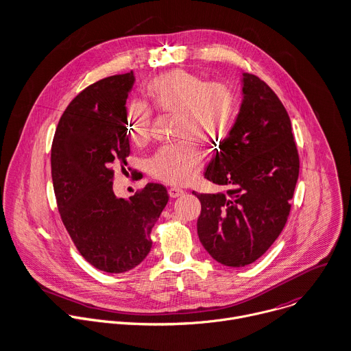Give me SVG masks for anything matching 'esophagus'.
Instances as JSON below:
<instances>
[{"mask_svg": "<svg viewBox=\"0 0 351 351\" xmlns=\"http://www.w3.org/2000/svg\"><path fill=\"white\" fill-rule=\"evenodd\" d=\"M169 195L170 197H178L181 195H184V191L181 188H177V186H173L169 189Z\"/></svg>", "mask_w": 351, "mask_h": 351, "instance_id": "34e87169", "label": "esophagus"}]
</instances>
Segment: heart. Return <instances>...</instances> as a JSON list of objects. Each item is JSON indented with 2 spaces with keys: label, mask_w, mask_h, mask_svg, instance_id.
Segmentation results:
<instances>
[{
  "label": "heart",
  "mask_w": 351,
  "mask_h": 351,
  "mask_svg": "<svg viewBox=\"0 0 351 351\" xmlns=\"http://www.w3.org/2000/svg\"><path fill=\"white\" fill-rule=\"evenodd\" d=\"M149 105L162 113L176 114L177 143L163 145L148 160V173L165 184L186 185L206 160L203 147L196 141L221 143L230 134L239 110V97L227 82H206L202 76L174 70L151 80L145 88ZM152 110L134 101L125 110V130L135 144L149 138Z\"/></svg>",
  "instance_id": "obj_1"
}]
</instances>
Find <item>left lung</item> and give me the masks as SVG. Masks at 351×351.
I'll use <instances>...</instances> for the list:
<instances>
[{"instance_id": "obj_1", "label": "left lung", "mask_w": 351, "mask_h": 351, "mask_svg": "<svg viewBox=\"0 0 351 351\" xmlns=\"http://www.w3.org/2000/svg\"><path fill=\"white\" fill-rule=\"evenodd\" d=\"M243 101L204 178L219 193H196L197 235L216 261L245 267L261 257L284 230L299 177L289 114L261 79L243 73Z\"/></svg>"}]
</instances>
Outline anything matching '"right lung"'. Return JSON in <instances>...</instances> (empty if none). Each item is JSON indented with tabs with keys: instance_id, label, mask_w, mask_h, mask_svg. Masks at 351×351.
<instances>
[{
	"instance_id": "add662e5",
	"label": "right lung",
	"mask_w": 351,
	"mask_h": 351,
	"mask_svg": "<svg viewBox=\"0 0 351 351\" xmlns=\"http://www.w3.org/2000/svg\"><path fill=\"white\" fill-rule=\"evenodd\" d=\"M132 70L84 88L64 109L51 148V174L62 223L95 268L120 274L141 263L169 195L149 182L128 200L113 192V167L130 155L125 101Z\"/></svg>"
}]
</instances>
